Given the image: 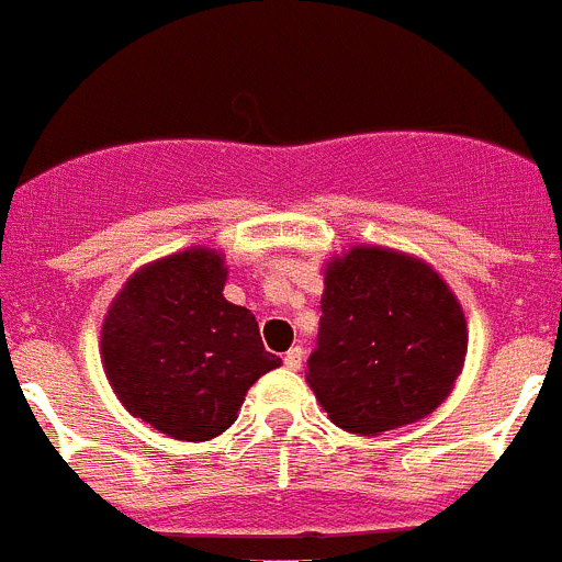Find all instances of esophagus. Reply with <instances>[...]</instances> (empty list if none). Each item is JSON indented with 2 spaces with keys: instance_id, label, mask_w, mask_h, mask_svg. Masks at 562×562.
<instances>
[{
  "instance_id": "34e87169",
  "label": "esophagus",
  "mask_w": 562,
  "mask_h": 562,
  "mask_svg": "<svg viewBox=\"0 0 562 562\" xmlns=\"http://www.w3.org/2000/svg\"><path fill=\"white\" fill-rule=\"evenodd\" d=\"M303 357H305L303 348H300V346L291 348V351L285 353V369H291V371L300 369V366H303Z\"/></svg>"
}]
</instances>
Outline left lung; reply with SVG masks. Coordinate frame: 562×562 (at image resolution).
I'll return each instance as SVG.
<instances>
[{"instance_id": "8db88e82", "label": "left lung", "mask_w": 562, "mask_h": 562, "mask_svg": "<svg viewBox=\"0 0 562 562\" xmlns=\"http://www.w3.org/2000/svg\"><path fill=\"white\" fill-rule=\"evenodd\" d=\"M317 348L305 380L334 426L380 434L417 423L454 389L469 328L428 262L357 245L325 268Z\"/></svg>"}]
</instances>
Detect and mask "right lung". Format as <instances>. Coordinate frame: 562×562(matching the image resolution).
<instances>
[{"label":"right lung","instance_id":"right-lung-1","mask_svg":"<svg viewBox=\"0 0 562 562\" xmlns=\"http://www.w3.org/2000/svg\"><path fill=\"white\" fill-rule=\"evenodd\" d=\"M223 254L188 248L125 282L102 323V366L120 403L173 440L202 442L234 426L245 391L280 357L259 325L223 296Z\"/></svg>","mask_w":562,"mask_h":562}]
</instances>
